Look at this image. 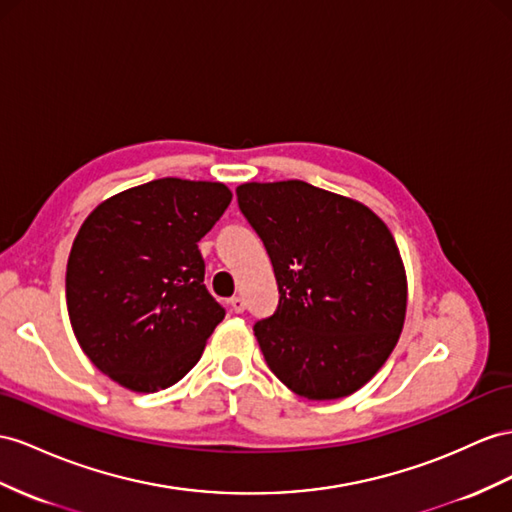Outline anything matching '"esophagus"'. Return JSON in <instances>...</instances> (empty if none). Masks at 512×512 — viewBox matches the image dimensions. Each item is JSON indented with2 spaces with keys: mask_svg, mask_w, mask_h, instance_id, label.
<instances>
[{
  "mask_svg": "<svg viewBox=\"0 0 512 512\" xmlns=\"http://www.w3.org/2000/svg\"><path fill=\"white\" fill-rule=\"evenodd\" d=\"M229 305H231L233 313H242V311L246 309V303H244L242 296H233V298L229 300Z\"/></svg>",
  "mask_w": 512,
  "mask_h": 512,
  "instance_id": "1",
  "label": "esophagus"
}]
</instances>
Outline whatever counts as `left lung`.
Returning <instances> with one entry per match:
<instances>
[{
    "mask_svg": "<svg viewBox=\"0 0 512 512\" xmlns=\"http://www.w3.org/2000/svg\"><path fill=\"white\" fill-rule=\"evenodd\" d=\"M235 194L279 285L277 311L253 326L268 368L303 398L350 396L402 333L396 240L372 209L305 181L242 183Z\"/></svg>",
    "mask_w": 512,
    "mask_h": 512,
    "instance_id": "1",
    "label": "left lung"
}]
</instances>
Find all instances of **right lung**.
Returning <instances> with one entry per match:
<instances>
[{"instance_id":"right-lung-1","label":"right lung","mask_w":512,"mask_h":512,"mask_svg":"<svg viewBox=\"0 0 512 512\" xmlns=\"http://www.w3.org/2000/svg\"><path fill=\"white\" fill-rule=\"evenodd\" d=\"M231 203L225 183L164 177L103 201L73 242V333L119 385L151 393L201 359L225 307L207 292L199 251Z\"/></svg>"}]
</instances>
